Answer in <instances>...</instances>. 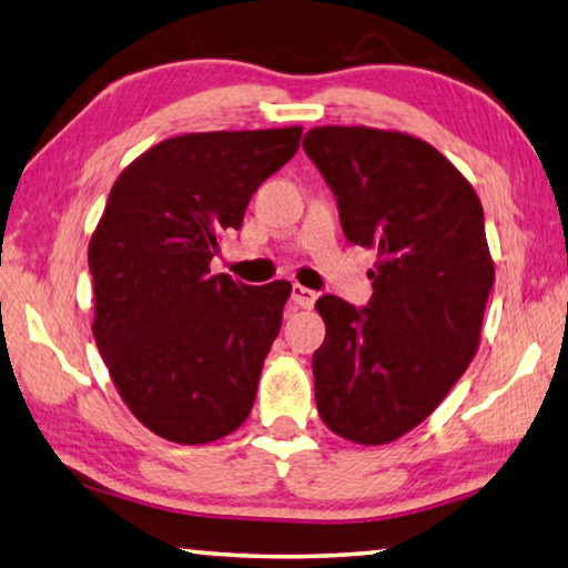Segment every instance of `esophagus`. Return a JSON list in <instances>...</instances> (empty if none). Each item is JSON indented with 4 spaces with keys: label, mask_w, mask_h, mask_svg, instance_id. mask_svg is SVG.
<instances>
[{
    "label": "esophagus",
    "mask_w": 568,
    "mask_h": 568,
    "mask_svg": "<svg viewBox=\"0 0 568 568\" xmlns=\"http://www.w3.org/2000/svg\"><path fill=\"white\" fill-rule=\"evenodd\" d=\"M292 302L296 306H302V310H312L314 302H316V292L306 290V286H302V284H294L292 286Z\"/></svg>",
    "instance_id": "esophagus-1"
}]
</instances>
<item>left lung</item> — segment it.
Masks as SVG:
<instances>
[{
	"instance_id": "1",
	"label": "left lung",
	"mask_w": 568,
	"mask_h": 568,
	"mask_svg": "<svg viewBox=\"0 0 568 568\" xmlns=\"http://www.w3.org/2000/svg\"><path fill=\"white\" fill-rule=\"evenodd\" d=\"M304 152L336 196L344 236L379 252L372 300L316 302L322 422L344 439H399L444 402L474 359L494 284L484 209L449 159L372 126H316Z\"/></svg>"
}]
</instances>
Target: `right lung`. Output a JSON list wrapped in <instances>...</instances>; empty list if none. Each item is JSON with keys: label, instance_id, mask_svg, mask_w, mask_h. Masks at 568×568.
I'll use <instances>...</instances> for the list:
<instances>
[{"label": "right lung", "instance_id": "1", "mask_svg": "<svg viewBox=\"0 0 568 568\" xmlns=\"http://www.w3.org/2000/svg\"><path fill=\"white\" fill-rule=\"evenodd\" d=\"M302 126L182 134L129 164L89 242L94 339L149 432L209 444L242 426L290 282L209 274L224 229L300 149Z\"/></svg>", "mask_w": 568, "mask_h": 568}]
</instances>
